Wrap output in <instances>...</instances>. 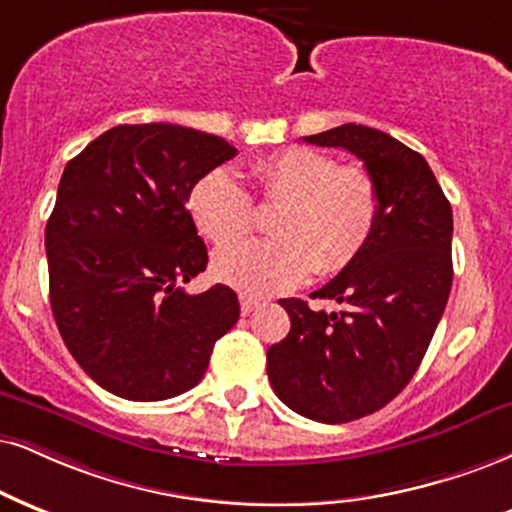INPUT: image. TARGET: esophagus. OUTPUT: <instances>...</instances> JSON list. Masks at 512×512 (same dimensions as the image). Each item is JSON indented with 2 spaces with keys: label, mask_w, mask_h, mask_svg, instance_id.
I'll return each instance as SVG.
<instances>
[{
  "label": "esophagus",
  "mask_w": 512,
  "mask_h": 512,
  "mask_svg": "<svg viewBox=\"0 0 512 512\" xmlns=\"http://www.w3.org/2000/svg\"><path fill=\"white\" fill-rule=\"evenodd\" d=\"M258 306H261V301L254 299V296H246V294L239 296V308H242L244 315H249L251 311H256Z\"/></svg>",
  "instance_id": "esophagus-1"
}]
</instances>
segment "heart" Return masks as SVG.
<instances>
[{
	"instance_id": "obj_1",
	"label": "heart",
	"mask_w": 512,
	"mask_h": 512,
	"mask_svg": "<svg viewBox=\"0 0 512 512\" xmlns=\"http://www.w3.org/2000/svg\"><path fill=\"white\" fill-rule=\"evenodd\" d=\"M256 197L282 201L273 239L218 251L213 273L249 296L299 287L308 275L332 277L363 254L380 220V189L361 166H339L325 151L289 147L251 163ZM187 211L206 239L223 246L249 235L254 201L237 175L213 168L189 187Z\"/></svg>"
}]
</instances>
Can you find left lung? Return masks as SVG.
I'll list each match as a JSON object with an SVG mask.
<instances>
[{"mask_svg":"<svg viewBox=\"0 0 512 512\" xmlns=\"http://www.w3.org/2000/svg\"><path fill=\"white\" fill-rule=\"evenodd\" d=\"M363 161L380 189V220L363 254L313 296L337 313L282 299L292 327L268 349V380L294 413L342 425L387 406L413 380L453 282V213L418 151L368 125L304 137Z\"/></svg>","mask_w":512,"mask_h":512,"instance_id":"8db88e82","label":"left lung"}]
</instances>
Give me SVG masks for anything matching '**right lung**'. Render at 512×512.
I'll list each match as a JSON object with an SVG mask.
<instances>
[{
	"instance_id": "obj_1",
	"label": "right lung",
	"mask_w": 512,
	"mask_h": 512,
	"mask_svg": "<svg viewBox=\"0 0 512 512\" xmlns=\"http://www.w3.org/2000/svg\"><path fill=\"white\" fill-rule=\"evenodd\" d=\"M232 156L182 125H116L63 168L44 230L52 313L80 368L121 399L192 389L239 320L230 287L182 289L208 263L187 192Z\"/></svg>"
}]
</instances>
